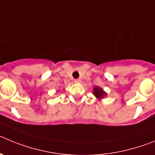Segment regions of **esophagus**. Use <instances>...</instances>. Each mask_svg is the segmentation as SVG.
I'll list each match as a JSON object with an SVG mask.
<instances>
[{
    "label": "esophagus",
    "mask_w": 155,
    "mask_h": 155,
    "mask_svg": "<svg viewBox=\"0 0 155 155\" xmlns=\"http://www.w3.org/2000/svg\"><path fill=\"white\" fill-rule=\"evenodd\" d=\"M81 81L80 79H75L74 80V83H81Z\"/></svg>",
    "instance_id": "1"
}]
</instances>
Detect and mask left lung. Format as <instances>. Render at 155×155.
Listing matches in <instances>:
<instances>
[{"instance_id":"obj_1","label":"left lung","mask_w":155,"mask_h":155,"mask_svg":"<svg viewBox=\"0 0 155 155\" xmlns=\"http://www.w3.org/2000/svg\"><path fill=\"white\" fill-rule=\"evenodd\" d=\"M94 94L97 97V98H102L104 97V96L105 95V93L103 91L101 88L100 87H94Z\"/></svg>"}]
</instances>
